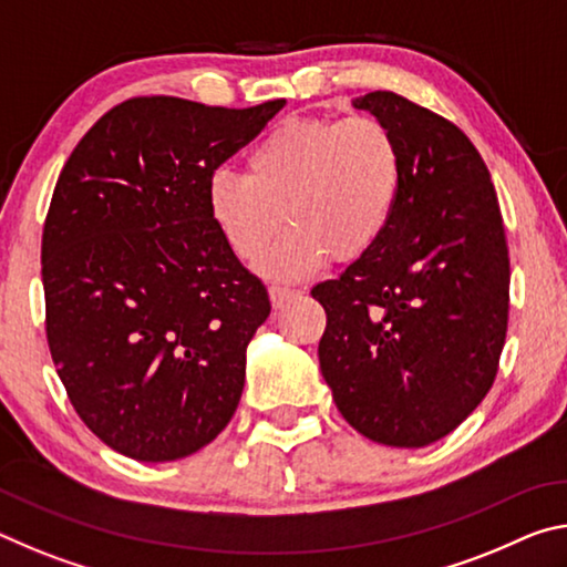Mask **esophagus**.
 Returning <instances> with one entry per match:
<instances>
[{"instance_id":"esophagus-1","label":"esophagus","mask_w":567,"mask_h":567,"mask_svg":"<svg viewBox=\"0 0 567 567\" xmlns=\"http://www.w3.org/2000/svg\"><path fill=\"white\" fill-rule=\"evenodd\" d=\"M297 295H300V292L290 290V287H282V285H272V287H270L272 307H282L287 300H292V297H297Z\"/></svg>"}]
</instances>
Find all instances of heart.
<instances>
[{"mask_svg": "<svg viewBox=\"0 0 567 567\" xmlns=\"http://www.w3.org/2000/svg\"><path fill=\"white\" fill-rule=\"evenodd\" d=\"M245 175L219 169L205 205L239 260L280 280H302L332 260L368 255L395 219L405 187L398 134L378 117H290L247 152Z\"/></svg>", "mask_w": 567, "mask_h": 567, "instance_id": "obj_1", "label": "heart"}]
</instances>
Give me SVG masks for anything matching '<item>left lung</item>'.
Segmentation results:
<instances>
[{
  "mask_svg": "<svg viewBox=\"0 0 567 567\" xmlns=\"http://www.w3.org/2000/svg\"><path fill=\"white\" fill-rule=\"evenodd\" d=\"M352 104L398 134L405 187L385 237L312 287L328 312L320 370L358 433L425 447L453 433L497 375L511 307L503 215L491 172L453 122L395 92Z\"/></svg>",
  "mask_w": 567,
  "mask_h": 567,
  "instance_id": "1",
  "label": "left lung"
}]
</instances>
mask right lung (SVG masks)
I'll return each instance as SVG.
<instances>
[{"label": "right lung", "instance_id": "obj_1", "mask_svg": "<svg viewBox=\"0 0 567 567\" xmlns=\"http://www.w3.org/2000/svg\"><path fill=\"white\" fill-rule=\"evenodd\" d=\"M282 107L134 97L60 172L42 233L47 342L76 415L122 455L187 457L235 415L270 297L217 233L205 189Z\"/></svg>", "mask_w": 567, "mask_h": 567}]
</instances>
